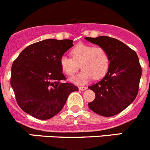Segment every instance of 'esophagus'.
<instances>
[{
    "label": "esophagus",
    "mask_w": 150,
    "mask_h": 150,
    "mask_svg": "<svg viewBox=\"0 0 150 150\" xmlns=\"http://www.w3.org/2000/svg\"><path fill=\"white\" fill-rule=\"evenodd\" d=\"M78 89H79V90L83 91V90H86V86H79V87H78Z\"/></svg>",
    "instance_id": "esophagus-1"
}]
</instances>
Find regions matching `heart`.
<instances>
[{"mask_svg":"<svg viewBox=\"0 0 150 150\" xmlns=\"http://www.w3.org/2000/svg\"><path fill=\"white\" fill-rule=\"evenodd\" d=\"M71 58L63 56L60 65L63 72L69 76L75 75L80 66L83 70L71 81L77 84H84L92 78L98 80L104 77L110 67V58L107 50L101 47H92L79 43L70 52Z\"/></svg>","mask_w":150,"mask_h":150,"instance_id":"1","label":"heart"}]
</instances>
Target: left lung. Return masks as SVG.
Instances as JSON below:
<instances>
[{"instance_id":"8db88e82","label":"left lung","mask_w":150,"mask_h":150,"mask_svg":"<svg viewBox=\"0 0 150 150\" xmlns=\"http://www.w3.org/2000/svg\"><path fill=\"white\" fill-rule=\"evenodd\" d=\"M107 50L110 67L104 78L89 86L96 98L88 103L94 112L111 117L129 106L136 98L141 77V67L136 52L123 42L108 36L85 38Z\"/></svg>"}]
</instances>
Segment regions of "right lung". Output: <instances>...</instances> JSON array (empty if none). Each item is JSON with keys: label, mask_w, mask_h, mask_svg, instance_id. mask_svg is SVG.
Listing matches in <instances>:
<instances>
[{"label": "right lung", "mask_w": 150, "mask_h": 150, "mask_svg": "<svg viewBox=\"0 0 150 150\" xmlns=\"http://www.w3.org/2000/svg\"><path fill=\"white\" fill-rule=\"evenodd\" d=\"M72 40L47 39L24 49L12 66L10 83L17 103L25 112L47 120L58 114L71 92L78 88L64 83L60 60Z\"/></svg>", "instance_id": "obj_1"}]
</instances>
